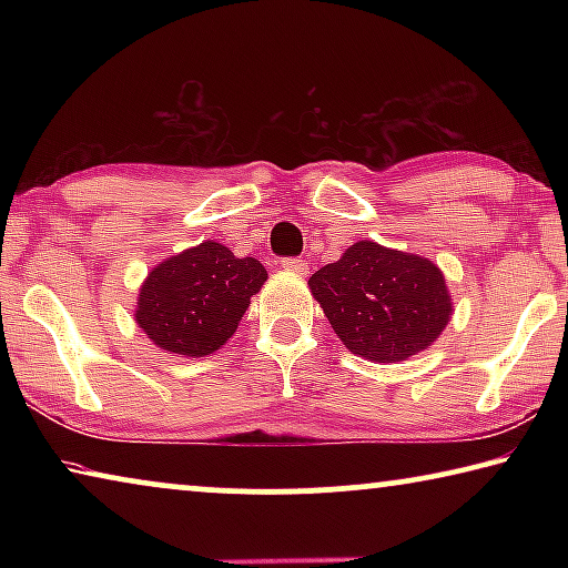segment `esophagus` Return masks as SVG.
<instances>
[{
  "label": "esophagus",
  "mask_w": 568,
  "mask_h": 568,
  "mask_svg": "<svg viewBox=\"0 0 568 568\" xmlns=\"http://www.w3.org/2000/svg\"><path fill=\"white\" fill-rule=\"evenodd\" d=\"M281 265H283V271H287V273H295V275L307 273V263L303 261V257H283Z\"/></svg>",
  "instance_id": "obj_1"
}]
</instances>
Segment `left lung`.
<instances>
[{"label":"left lung","mask_w":568,"mask_h":568,"mask_svg":"<svg viewBox=\"0 0 568 568\" xmlns=\"http://www.w3.org/2000/svg\"><path fill=\"white\" fill-rule=\"evenodd\" d=\"M311 291L345 348L378 363L426 351L450 318L444 273L426 257L371 240L313 273Z\"/></svg>","instance_id":"obj_1"}]
</instances>
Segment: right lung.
Masks as SVG:
<instances>
[{
  "instance_id": "1",
  "label": "right lung",
  "mask_w": 568,
  "mask_h": 568,
  "mask_svg": "<svg viewBox=\"0 0 568 568\" xmlns=\"http://www.w3.org/2000/svg\"><path fill=\"white\" fill-rule=\"evenodd\" d=\"M265 281L261 261L235 257L207 240L168 257L148 275L134 318L158 348L203 358L237 331L250 297Z\"/></svg>"
}]
</instances>
